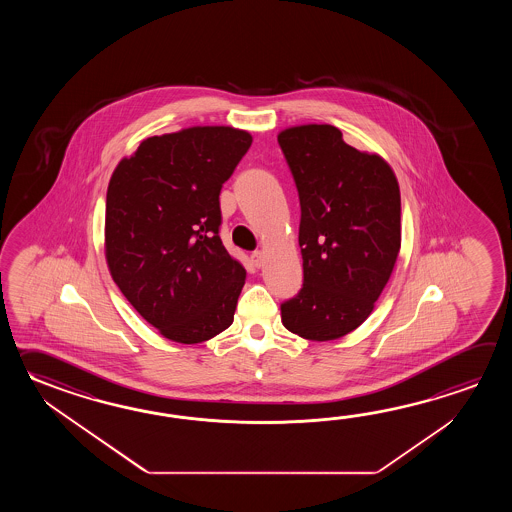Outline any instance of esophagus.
Wrapping results in <instances>:
<instances>
[{"label": "esophagus", "instance_id": "1", "mask_svg": "<svg viewBox=\"0 0 512 512\" xmlns=\"http://www.w3.org/2000/svg\"><path fill=\"white\" fill-rule=\"evenodd\" d=\"M251 260L256 267H261V265H263V261H265V256H263V252L261 251H254L251 254Z\"/></svg>", "mask_w": 512, "mask_h": 512}]
</instances>
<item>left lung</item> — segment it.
Segmentation results:
<instances>
[{
    "instance_id": "8db88e82",
    "label": "left lung",
    "mask_w": 512,
    "mask_h": 512,
    "mask_svg": "<svg viewBox=\"0 0 512 512\" xmlns=\"http://www.w3.org/2000/svg\"><path fill=\"white\" fill-rule=\"evenodd\" d=\"M300 197V293L282 324L307 340H335L371 315L401 249V192L390 164L359 152L329 124L278 135Z\"/></svg>"
}]
</instances>
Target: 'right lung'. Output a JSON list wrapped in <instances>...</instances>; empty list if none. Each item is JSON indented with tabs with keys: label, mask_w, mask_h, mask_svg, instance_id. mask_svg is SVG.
Wrapping results in <instances>:
<instances>
[{
	"label": "right lung",
	"mask_w": 512,
	"mask_h": 512,
	"mask_svg": "<svg viewBox=\"0 0 512 512\" xmlns=\"http://www.w3.org/2000/svg\"><path fill=\"white\" fill-rule=\"evenodd\" d=\"M251 144L230 126L186 128L142 141L109 179L111 278L179 344L210 340L234 320L245 269L219 238V192Z\"/></svg>",
	"instance_id": "right-lung-1"
}]
</instances>
